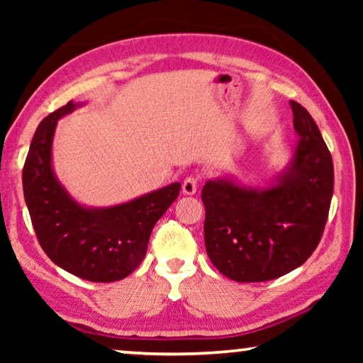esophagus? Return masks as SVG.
Instances as JSON below:
<instances>
[{"label":"esophagus","mask_w":363,"mask_h":363,"mask_svg":"<svg viewBox=\"0 0 363 363\" xmlns=\"http://www.w3.org/2000/svg\"><path fill=\"white\" fill-rule=\"evenodd\" d=\"M196 189H199V179L195 176H189L182 182V194L184 195H195Z\"/></svg>","instance_id":"esophagus-1"}]
</instances>
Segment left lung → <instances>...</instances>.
Instances as JSON below:
<instances>
[{
    "instance_id": "1",
    "label": "left lung",
    "mask_w": 363,
    "mask_h": 363,
    "mask_svg": "<svg viewBox=\"0 0 363 363\" xmlns=\"http://www.w3.org/2000/svg\"><path fill=\"white\" fill-rule=\"evenodd\" d=\"M299 140L262 187L225 177L201 190L208 257L235 281H267L307 261L320 242L333 196V160L309 112L291 101Z\"/></svg>"
}]
</instances>
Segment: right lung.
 Listing matches in <instances>:
<instances>
[{
  "label": "right lung",
  "mask_w": 363,
  "mask_h": 363,
  "mask_svg": "<svg viewBox=\"0 0 363 363\" xmlns=\"http://www.w3.org/2000/svg\"><path fill=\"white\" fill-rule=\"evenodd\" d=\"M82 106L70 101L36 128L22 171L23 196L49 259L79 279L107 284L143 262L153 225L177 199L181 182L113 206L78 203L54 173L52 139L57 121Z\"/></svg>",
  "instance_id": "add662e5"
}]
</instances>
